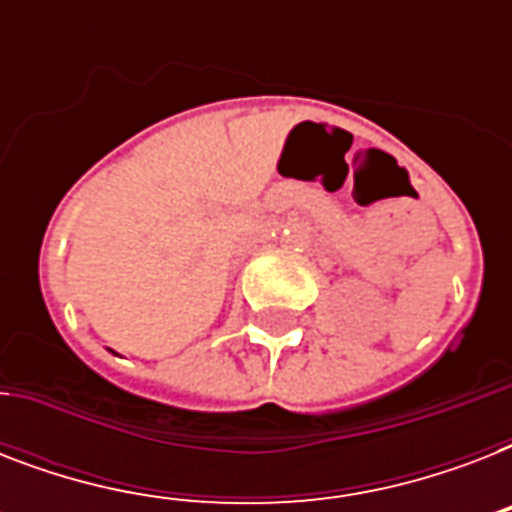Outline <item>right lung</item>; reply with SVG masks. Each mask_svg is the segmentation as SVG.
I'll return each mask as SVG.
<instances>
[{
  "label": "right lung",
  "mask_w": 512,
  "mask_h": 512,
  "mask_svg": "<svg viewBox=\"0 0 512 512\" xmlns=\"http://www.w3.org/2000/svg\"><path fill=\"white\" fill-rule=\"evenodd\" d=\"M108 350H111V348H108ZM111 353H114V350H111Z\"/></svg>",
  "instance_id": "right-lung-1"
}]
</instances>
